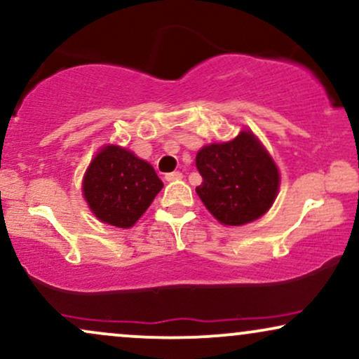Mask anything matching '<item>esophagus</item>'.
Listing matches in <instances>:
<instances>
[{"label": "esophagus", "mask_w": 359, "mask_h": 359, "mask_svg": "<svg viewBox=\"0 0 359 359\" xmlns=\"http://www.w3.org/2000/svg\"><path fill=\"white\" fill-rule=\"evenodd\" d=\"M182 179V174L180 172H170V174H165V180L168 182H174V180H179Z\"/></svg>", "instance_id": "34e87169"}]
</instances>
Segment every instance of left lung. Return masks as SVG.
Returning <instances> with one entry per match:
<instances>
[{"mask_svg":"<svg viewBox=\"0 0 359 359\" xmlns=\"http://www.w3.org/2000/svg\"><path fill=\"white\" fill-rule=\"evenodd\" d=\"M202 184L196 192L224 226H244L264 215L279 189V170L249 130L234 140L202 147L196 157Z\"/></svg>","mask_w":359,"mask_h":359,"instance_id":"left-lung-1","label":"left lung"}]
</instances>
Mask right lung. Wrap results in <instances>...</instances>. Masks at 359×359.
<instances>
[{
    "label": "right lung",
    "instance_id": "obj_1",
    "mask_svg": "<svg viewBox=\"0 0 359 359\" xmlns=\"http://www.w3.org/2000/svg\"><path fill=\"white\" fill-rule=\"evenodd\" d=\"M163 184L149 162L130 150L107 145L83 177V196L98 221L128 229L149 209Z\"/></svg>",
    "mask_w": 359,
    "mask_h": 359
}]
</instances>
